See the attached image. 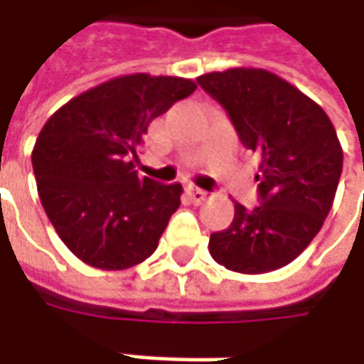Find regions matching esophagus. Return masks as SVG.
I'll list each match as a JSON object with an SVG mask.
<instances>
[{"label": "esophagus", "mask_w": 364, "mask_h": 364, "mask_svg": "<svg viewBox=\"0 0 364 364\" xmlns=\"http://www.w3.org/2000/svg\"><path fill=\"white\" fill-rule=\"evenodd\" d=\"M188 196H190V200L194 204H203L208 200V192H204V190L200 188H194V186H188Z\"/></svg>", "instance_id": "1"}]
</instances>
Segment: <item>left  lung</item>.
I'll list each match as a JSON object with an SVG mask.
<instances>
[{"mask_svg":"<svg viewBox=\"0 0 364 364\" xmlns=\"http://www.w3.org/2000/svg\"><path fill=\"white\" fill-rule=\"evenodd\" d=\"M241 144L261 158L259 206L235 203V218L213 232V259L239 273L279 269L312 243L328 217L343 172V147L324 109L263 68L198 77Z\"/></svg>","mask_w":364,"mask_h":364,"instance_id":"left-lung-1","label":"left lung"}]
</instances>
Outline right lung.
Wrapping results in <instances>:
<instances>
[{"instance_id":"1","label":"right lung","mask_w":364,"mask_h":364,"mask_svg":"<svg viewBox=\"0 0 364 364\" xmlns=\"http://www.w3.org/2000/svg\"><path fill=\"white\" fill-rule=\"evenodd\" d=\"M196 91L190 78L117 77L70 99L32 151L42 206L64 245L92 267L146 261L180 206V184L139 178L149 123Z\"/></svg>"}]
</instances>
